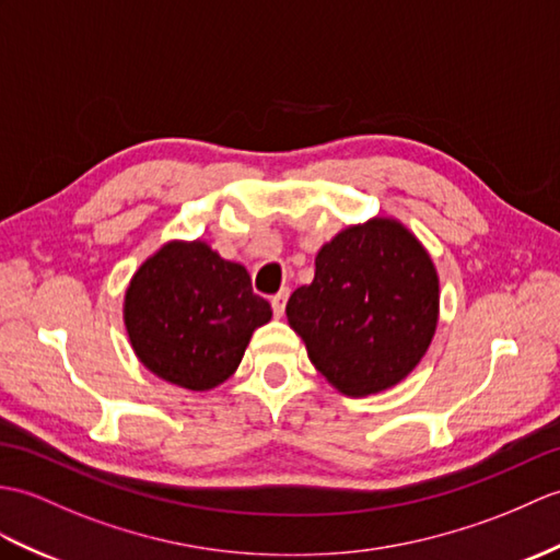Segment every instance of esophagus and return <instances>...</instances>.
I'll use <instances>...</instances> for the list:
<instances>
[{
	"label": "esophagus",
	"instance_id": "34e87169",
	"mask_svg": "<svg viewBox=\"0 0 560 560\" xmlns=\"http://www.w3.org/2000/svg\"><path fill=\"white\" fill-rule=\"evenodd\" d=\"M285 301H289V289H281L277 295H271V310H275V315H277V317H281V315H283Z\"/></svg>",
	"mask_w": 560,
	"mask_h": 560
}]
</instances>
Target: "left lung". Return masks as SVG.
<instances>
[{
  "instance_id": "1",
  "label": "left lung",
  "mask_w": 560,
  "mask_h": 560,
  "mask_svg": "<svg viewBox=\"0 0 560 560\" xmlns=\"http://www.w3.org/2000/svg\"><path fill=\"white\" fill-rule=\"evenodd\" d=\"M285 317L334 388L380 394L406 380L434 339L436 267L400 221L374 217L322 245L315 279L293 291Z\"/></svg>"
}]
</instances>
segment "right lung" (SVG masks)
Instances as JSON below:
<instances>
[{"label":"right lung","instance_id":"right-lung-1","mask_svg":"<svg viewBox=\"0 0 560 560\" xmlns=\"http://www.w3.org/2000/svg\"><path fill=\"white\" fill-rule=\"evenodd\" d=\"M271 307L253 293L243 265L205 241H168L138 267L124 324L138 360L160 380L210 392L238 370Z\"/></svg>","mask_w":560,"mask_h":560}]
</instances>
